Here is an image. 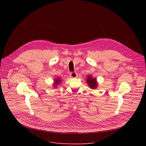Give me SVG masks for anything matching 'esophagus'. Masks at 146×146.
<instances>
[{"mask_svg":"<svg viewBox=\"0 0 146 146\" xmlns=\"http://www.w3.org/2000/svg\"><path fill=\"white\" fill-rule=\"evenodd\" d=\"M78 76V74L76 72H71L70 73V77H72V78H76Z\"/></svg>","mask_w":146,"mask_h":146,"instance_id":"1","label":"esophagus"}]
</instances>
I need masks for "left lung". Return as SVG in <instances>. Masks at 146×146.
Segmentation results:
<instances>
[{
  "label": "left lung",
  "instance_id": "left-lung-1",
  "mask_svg": "<svg viewBox=\"0 0 146 146\" xmlns=\"http://www.w3.org/2000/svg\"><path fill=\"white\" fill-rule=\"evenodd\" d=\"M86 80V81L90 88H91L92 90H94L98 87V83L96 78H93L91 75H88Z\"/></svg>",
  "mask_w": 146,
  "mask_h": 146
}]
</instances>
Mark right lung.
Segmentation results:
<instances>
[{"instance_id": "1", "label": "right lung", "mask_w": 146, "mask_h": 146, "mask_svg": "<svg viewBox=\"0 0 146 146\" xmlns=\"http://www.w3.org/2000/svg\"><path fill=\"white\" fill-rule=\"evenodd\" d=\"M61 81H62V79L59 77H58L54 78V81L53 82V87L55 88H56L58 85H59L60 84Z\"/></svg>"}]
</instances>
